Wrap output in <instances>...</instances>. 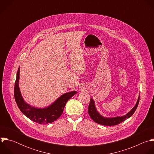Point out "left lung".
I'll list each match as a JSON object with an SVG mask.
<instances>
[{
	"mask_svg": "<svg viewBox=\"0 0 154 154\" xmlns=\"http://www.w3.org/2000/svg\"><path fill=\"white\" fill-rule=\"evenodd\" d=\"M140 100V96L138 98L137 102L135 104V105L134 106V108L131 109V110L128 112L126 115L122 116H116V117H113V118H106L102 116L97 110L94 101L93 99L91 98L90 103L89 104L88 106V113L91 118L96 123L99 124H101L103 125H118L122 122L125 121L127 119L129 118L131 116L133 115L134 112L137 109V108L138 107V103Z\"/></svg>",
	"mask_w": 154,
	"mask_h": 154,
	"instance_id": "1",
	"label": "left lung"
}]
</instances>
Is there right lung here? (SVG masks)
Segmentation results:
<instances>
[{"mask_svg":"<svg viewBox=\"0 0 154 154\" xmlns=\"http://www.w3.org/2000/svg\"><path fill=\"white\" fill-rule=\"evenodd\" d=\"M19 68L14 85V99L21 112L35 122L42 124L52 123L56 121L62 115L66 102L77 93V91L66 93L47 107L42 108L34 107L27 103L22 96L19 86Z\"/></svg>","mask_w":154,"mask_h":154,"instance_id":"1","label":"right lung"}]
</instances>
